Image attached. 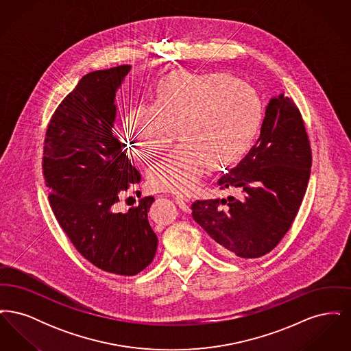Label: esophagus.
<instances>
[{"mask_svg":"<svg viewBox=\"0 0 351 351\" xmlns=\"http://www.w3.org/2000/svg\"><path fill=\"white\" fill-rule=\"evenodd\" d=\"M172 196L175 202L180 206V209H183L184 212L189 210V199L186 196H184L183 193H179V192H173Z\"/></svg>","mask_w":351,"mask_h":351,"instance_id":"esophagus-1","label":"esophagus"}]
</instances>
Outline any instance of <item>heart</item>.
<instances>
[{
    "mask_svg": "<svg viewBox=\"0 0 351 351\" xmlns=\"http://www.w3.org/2000/svg\"><path fill=\"white\" fill-rule=\"evenodd\" d=\"M263 119L249 84L225 73L176 72L159 84L154 102L135 105L123 133L130 151L150 158L165 150L176 129L182 143L150 169L159 189L189 192L209 167L237 162L250 149Z\"/></svg>",
    "mask_w": 351,
    "mask_h": 351,
    "instance_id": "obj_1",
    "label": "heart"
}]
</instances>
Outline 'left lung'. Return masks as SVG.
I'll use <instances>...</instances> for the list:
<instances>
[{"label":"left lung","mask_w":351,"mask_h":351,"mask_svg":"<svg viewBox=\"0 0 351 351\" xmlns=\"http://www.w3.org/2000/svg\"><path fill=\"white\" fill-rule=\"evenodd\" d=\"M312 154L300 112L280 93L268 102L261 135L247 155L218 179L239 199L196 200L192 217L229 258H259L283 238L309 182Z\"/></svg>","instance_id":"1"}]
</instances>
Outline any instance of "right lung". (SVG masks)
Masks as SVG:
<instances>
[{
    "label": "right lung",
    "instance_id": "1",
    "mask_svg": "<svg viewBox=\"0 0 351 351\" xmlns=\"http://www.w3.org/2000/svg\"><path fill=\"white\" fill-rule=\"evenodd\" d=\"M130 66L82 77L55 110L45 141L43 173L52 212L73 246L106 272L132 276L152 262L158 237L147 218L152 196L118 212L119 197L141 182L114 132L116 95Z\"/></svg>",
    "mask_w": 351,
    "mask_h": 351
}]
</instances>
